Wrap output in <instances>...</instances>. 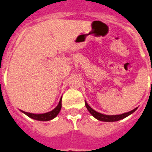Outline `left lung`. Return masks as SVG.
<instances>
[{"label":"left lung","instance_id":"8db88e82","mask_svg":"<svg viewBox=\"0 0 152 152\" xmlns=\"http://www.w3.org/2000/svg\"><path fill=\"white\" fill-rule=\"evenodd\" d=\"M85 105L86 106L87 109L89 111L90 114L92 115L93 117L96 118V119L99 120V121H102V122H116V121H119L121 119H123V118H126L127 116L130 115L131 114H132L134 113V111L136 110L138 108H135L133 110L130 111V112H128V113H123V114L121 115H104L102 114V113H98V112H96L95 111L94 109H92V108L88 105L86 102L85 101Z\"/></svg>","mask_w":152,"mask_h":152}]
</instances>
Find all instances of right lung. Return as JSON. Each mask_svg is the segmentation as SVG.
<instances>
[{
  "label": "right lung",
  "mask_w": 152,
  "mask_h": 152,
  "mask_svg": "<svg viewBox=\"0 0 152 152\" xmlns=\"http://www.w3.org/2000/svg\"><path fill=\"white\" fill-rule=\"evenodd\" d=\"M62 107V98L60 99V102H59V104L57 105L56 108L54 109H53L52 111L49 112V113H43V114H34V113H27V112H24V111L20 110L23 113H24L25 115H27L28 117L33 118V119L37 120V121H43V122H45V121H50V120L53 119L59 114L60 113V109H61Z\"/></svg>",
  "instance_id": "add662e5"
}]
</instances>
